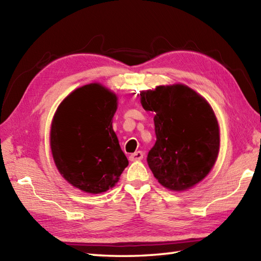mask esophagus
<instances>
[{
  "mask_svg": "<svg viewBox=\"0 0 261 261\" xmlns=\"http://www.w3.org/2000/svg\"><path fill=\"white\" fill-rule=\"evenodd\" d=\"M143 158V153L141 151H136L135 153H131L129 156L130 162H139Z\"/></svg>",
  "mask_w": 261,
  "mask_h": 261,
  "instance_id": "34e87169",
  "label": "esophagus"
}]
</instances>
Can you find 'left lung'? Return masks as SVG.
Returning a JSON list of instances; mask_svg holds the SVG:
<instances>
[{"mask_svg": "<svg viewBox=\"0 0 261 261\" xmlns=\"http://www.w3.org/2000/svg\"><path fill=\"white\" fill-rule=\"evenodd\" d=\"M140 102L154 113L157 141L147 162L159 184L184 192L201 182L220 151V126L210 103L180 83L141 91Z\"/></svg>", "mask_w": 261, "mask_h": 261, "instance_id": "1", "label": "left lung"}]
</instances>
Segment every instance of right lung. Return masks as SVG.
Segmentation results:
<instances>
[{
    "instance_id": "1",
    "label": "right lung",
    "mask_w": 261,
    "mask_h": 261,
    "mask_svg": "<svg viewBox=\"0 0 261 261\" xmlns=\"http://www.w3.org/2000/svg\"><path fill=\"white\" fill-rule=\"evenodd\" d=\"M116 110V94L91 83L68 94L54 114L49 135L54 163L82 192L109 191L129 165L112 126Z\"/></svg>"
}]
</instances>
